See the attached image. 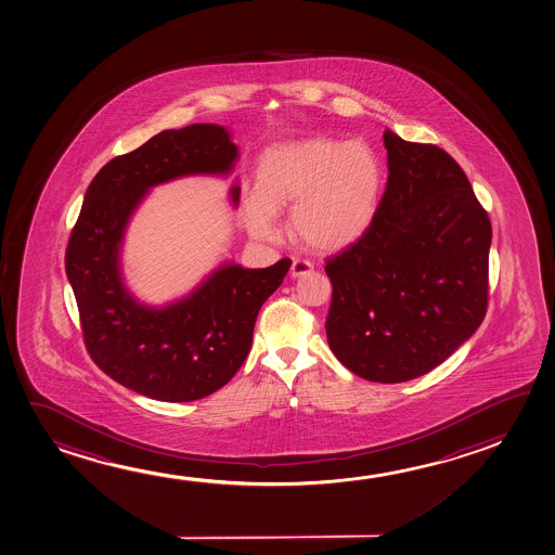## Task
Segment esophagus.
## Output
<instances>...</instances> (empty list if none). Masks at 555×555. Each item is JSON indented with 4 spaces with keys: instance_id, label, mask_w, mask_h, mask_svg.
Returning a JSON list of instances; mask_svg holds the SVG:
<instances>
[{
    "instance_id": "obj_1",
    "label": "esophagus",
    "mask_w": 555,
    "mask_h": 555,
    "mask_svg": "<svg viewBox=\"0 0 555 555\" xmlns=\"http://www.w3.org/2000/svg\"><path fill=\"white\" fill-rule=\"evenodd\" d=\"M313 267V263H311L309 259H299V257H296V259L292 261L289 274H292V279H299V276H306V274L311 273Z\"/></svg>"
}]
</instances>
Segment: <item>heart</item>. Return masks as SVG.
<instances>
[{
    "instance_id": "heart-1",
    "label": "heart",
    "mask_w": 555,
    "mask_h": 555,
    "mask_svg": "<svg viewBox=\"0 0 555 555\" xmlns=\"http://www.w3.org/2000/svg\"><path fill=\"white\" fill-rule=\"evenodd\" d=\"M384 166L361 141L307 137L274 145L257 169L246 225L257 238L279 234L276 214L292 208V233L307 248L346 249L369 231L378 209Z\"/></svg>"
}]
</instances>
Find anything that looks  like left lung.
Segmentation results:
<instances>
[{"mask_svg":"<svg viewBox=\"0 0 555 555\" xmlns=\"http://www.w3.org/2000/svg\"><path fill=\"white\" fill-rule=\"evenodd\" d=\"M384 145L389 177L372 225L326 259V336L357 376L399 384L439 366L479 328L492 229L447 151L391 129Z\"/></svg>","mask_w":555,"mask_h":555,"instance_id":"left-lung-1","label":"left lung"}]
</instances>
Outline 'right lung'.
Here are the masks:
<instances>
[{
    "instance_id": "add662e5",
    "label": "right lung",
    "mask_w": 555,
    "mask_h": 555,
    "mask_svg": "<svg viewBox=\"0 0 555 555\" xmlns=\"http://www.w3.org/2000/svg\"><path fill=\"white\" fill-rule=\"evenodd\" d=\"M234 160L221 126L162 131L99 169L68 238L66 276L89 357L120 386L156 401H196L225 386L248 357L259 309L292 266L284 257L267 269L221 267L164 309L137 304L124 288L118 246L146 191L189 173H227Z\"/></svg>"
}]
</instances>
